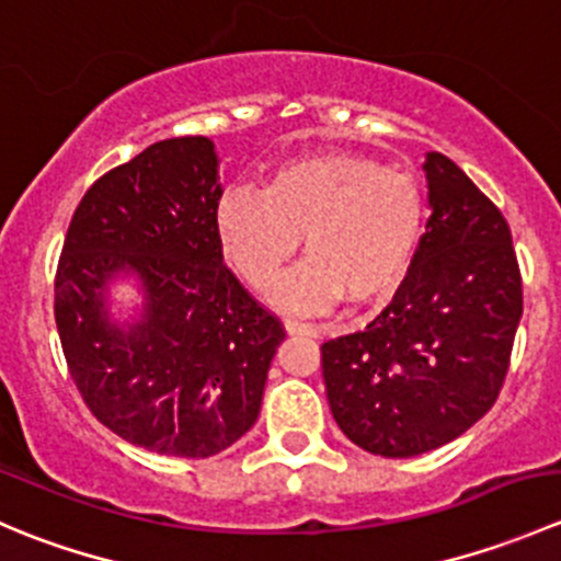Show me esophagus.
<instances>
[{"instance_id": "esophagus-1", "label": "esophagus", "mask_w": 561, "mask_h": 561, "mask_svg": "<svg viewBox=\"0 0 561 561\" xmlns=\"http://www.w3.org/2000/svg\"><path fill=\"white\" fill-rule=\"evenodd\" d=\"M285 331L293 333V336H317L314 325H309V322H298V320H285Z\"/></svg>"}]
</instances>
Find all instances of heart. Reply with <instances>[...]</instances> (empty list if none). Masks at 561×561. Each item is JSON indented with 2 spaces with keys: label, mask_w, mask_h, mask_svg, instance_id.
Masks as SVG:
<instances>
[{
  "label": "heart",
  "mask_w": 561,
  "mask_h": 561,
  "mask_svg": "<svg viewBox=\"0 0 561 561\" xmlns=\"http://www.w3.org/2000/svg\"><path fill=\"white\" fill-rule=\"evenodd\" d=\"M214 230L230 268L257 290L304 241L307 263L271 287L274 307H369L410 276L426 230V197L410 173L369 157L312 154L276 168L263 192H225Z\"/></svg>",
  "instance_id": "1"
}]
</instances>
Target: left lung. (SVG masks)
Listing matches in <instances>:
<instances>
[{"instance_id":"left-lung-1","label":"left lung","mask_w":561,"mask_h":561,"mask_svg":"<svg viewBox=\"0 0 561 561\" xmlns=\"http://www.w3.org/2000/svg\"><path fill=\"white\" fill-rule=\"evenodd\" d=\"M423 171L432 217L410 276L364 331L322 344L333 421L386 458L428 454L494 407L524 312L500 208L439 151Z\"/></svg>"}]
</instances>
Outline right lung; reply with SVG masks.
I'll return each mask as SVG.
<instances>
[{
	"instance_id": "add662e5",
	"label": "right lung",
	"mask_w": 561,
	"mask_h": 561,
	"mask_svg": "<svg viewBox=\"0 0 561 561\" xmlns=\"http://www.w3.org/2000/svg\"><path fill=\"white\" fill-rule=\"evenodd\" d=\"M214 140L151 144L100 175L72 214L54 285L67 369L103 426L162 456L208 458L254 426L285 328L222 263ZM133 273L135 323L110 320L106 285Z\"/></svg>"
}]
</instances>
